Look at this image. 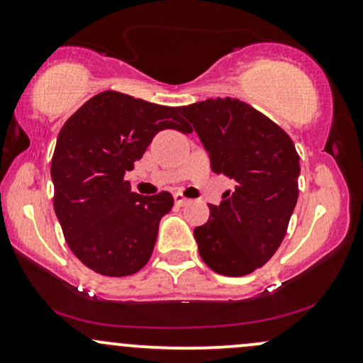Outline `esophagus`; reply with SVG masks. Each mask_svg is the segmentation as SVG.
<instances>
[{
    "label": "esophagus",
    "mask_w": 363,
    "mask_h": 363,
    "mask_svg": "<svg viewBox=\"0 0 363 363\" xmlns=\"http://www.w3.org/2000/svg\"><path fill=\"white\" fill-rule=\"evenodd\" d=\"M174 201H176L177 206H184V205H187V203H189V199L184 198L182 194H176V196H174Z\"/></svg>",
    "instance_id": "esophagus-1"
}]
</instances>
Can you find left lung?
Here are the masks:
<instances>
[{
    "instance_id": "left-lung-1",
    "label": "left lung",
    "mask_w": 363,
    "mask_h": 363,
    "mask_svg": "<svg viewBox=\"0 0 363 363\" xmlns=\"http://www.w3.org/2000/svg\"><path fill=\"white\" fill-rule=\"evenodd\" d=\"M208 152L213 172L234 179L210 218L194 228L201 259L225 277L261 268L280 247L298 198V153L283 129L237 99L179 107Z\"/></svg>"
}]
</instances>
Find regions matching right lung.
Segmentation results:
<instances>
[{
    "instance_id": "obj_1",
    "label": "right lung",
    "mask_w": 363,
    "mask_h": 363,
    "mask_svg": "<svg viewBox=\"0 0 363 363\" xmlns=\"http://www.w3.org/2000/svg\"><path fill=\"white\" fill-rule=\"evenodd\" d=\"M177 112L179 107L107 90L61 128L51 162L54 211L69 249L95 273L128 277L152 256L172 196L133 193L124 174L158 131H193Z\"/></svg>"
}]
</instances>
